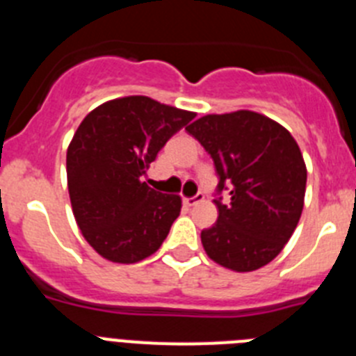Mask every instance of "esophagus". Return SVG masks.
Listing matches in <instances>:
<instances>
[{
	"mask_svg": "<svg viewBox=\"0 0 356 356\" xmlns=\"http://www.w3.org/2000/svg\"><path fill=\"white\" fill-rule=\"evenodd\" d=\"M203 200H205V196H203V194H196V196H193V197H185L184 205L191 209V207H196L197 203H201Z\"/></svg>",
	"mask_w": 356,
	"mask_h": 356,
	"instance_id": "esophagus-1",
	"label": "esophagus"
}]
</instances>
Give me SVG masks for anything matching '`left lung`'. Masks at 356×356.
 Segmentation results:
<instances>
[{"instance_id": "left-lung-1", "label": "left lung", "mask_w": 356, "mask_h": 356, "mask_svg": "<svg viewBox=\"0 0 356 356\" xmlns=\"http://www.w3.org/2000/svg\"><path fill=\"white\" fill-rule=\"evenodd\" d=\"M185 130L212 156L219 184L217 221L201 232L207 254L232 271L271 262L301 217L307 168L282 124L250 110L212 114ZM229 191V196L222 193Z\"/></svg>"}]
</instances>
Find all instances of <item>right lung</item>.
<instances>
[{"label": "right lung", "instance_id": "add662e5", "mask_svg": "<svg viewBox=\"0 0 356 356\" xmlns=\"http://www.w3.org/2000/svg\"><path fill=\"white\" fill-rule=\"evenodd\" d=\"M194 112L146 96L112 99L81 121L67 147V187L78 228L103 259L134 264L162 246L180 216L176 194L143 181L146 169Z\"/></svg>", "mask_w": 356, "mask_h": 356}]
</instances>
